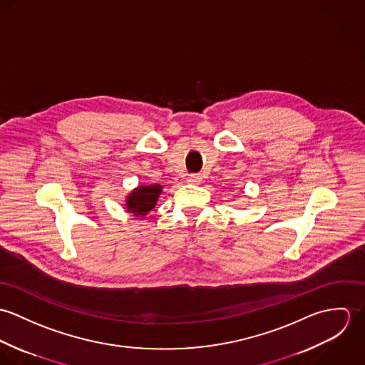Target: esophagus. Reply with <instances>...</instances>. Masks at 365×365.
I'll use <instances>...</instances> for the list:
<instances>
[{
	"label": "esophagus",
	"instance_id": "obj_1",
	"mask_svg": "<svg viewBox=\"0 0 365 365\" xmlns=\"http://www.w3.org/2000/svg\"><path fill=\"white\" fill-rule=\"evenodd\" d=\"M188 182H190V184H195V185H198V184H201V182H202V177H201L200 174H191V175L188 177Z\"/></svg>",
	"mask_w": 365,
	"mask_h": 365
}]
</instances>
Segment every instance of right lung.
Wrapping results in <instances>:
<instances>
[{"label":"right lung","instance_id":"obj_1","mask_svg":"<svg viewBox=\"0 0 365 365\" xmlns=\"http://www.w3.org/2000/svg\"><path fill=\"white\" fill-rule=\"evenodd\" d=\"M163 187L160 184L135 188L126 198V210L135 216H145L156 207Z\"/></svg>","mask_w":365,"mask_h":365}]
</instances>
